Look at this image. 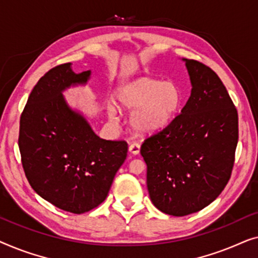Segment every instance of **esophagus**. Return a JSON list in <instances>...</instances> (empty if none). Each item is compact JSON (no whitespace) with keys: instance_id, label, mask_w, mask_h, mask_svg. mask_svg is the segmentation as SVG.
I'll return each instance as SVG.
<instances>
[{"instance_id":"esophagus-1","label":"esophagus","mask_w":258,"mask_h":258,"mask_svg":"<svg viewBox=\"0 0 258 258\" xmlns=\"http://www.w3.org/2000/svg\"><path fill=\"white\" fill-rule=\"evenodd\" d=\"M140 149H141V146L137 142H133V143H130V146H129V151L132 154H134V155H137L140 153Z\"/></svg>"}]
</instances>
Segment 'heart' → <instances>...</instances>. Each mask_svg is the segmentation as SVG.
<instances>
[{"label": "heart", "instance_id": "heart-1", "mask_svg": "<svg viewBox=\"0 0 258 258\" xmlns=\"http://www.w3.org/2000/svg\"><path fill=\"white\" fill-rule=\"evenodd\" d=\"M183 101L182 91L174 82H162L149 76L137 77L123 84L116 93L121 110L133 111L130 123L141 134H151L170 125ZM109 115L116 118L117 109L109 107Z\"/></svg>", "mask_w": 258, "mask_h": 258}]
</instances>
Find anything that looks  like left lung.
Instances as JSON below:
<instances>
[{
	"instance_id": "8db88e82",
	"label": "left lung",
	"mask_w": 258,
	"mask_h": 258,
	"mask_svg": "<svg viewBox=\"0 0 258 258\" xmlns=\"http://www.w3.org/2000/svg\"><path fill=\"white\" fill-rule=\"evenodd\" d=\"M191 94L170 125L147 137L151 202L162 213L186 216L217 199L231 176L238 142V114L220 77L196 59L184 58Z\"/></svg>"
}]
</instances>
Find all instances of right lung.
Segmentation results:
<instances>
[{
  "instance_id": "1",
  "label": "right lung",
  "mask_w": 258,
  "mask_h": 258,
  "mask_svg": "<svg viewBox=\"0 0 258 258\" xmlns=\"http://www.w3.org/2000/svg\"><path fill=\"white\" fill-rule=\"evenodd\" d=\"M70 66H56L31 90L20 118L19 148L36 194L59 209L83 214L105 200L128 143L100 139L68 107L62 91L90 77V70L75 74Z\"/></svg>"
}]
</instances>
